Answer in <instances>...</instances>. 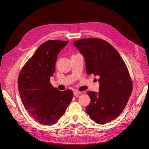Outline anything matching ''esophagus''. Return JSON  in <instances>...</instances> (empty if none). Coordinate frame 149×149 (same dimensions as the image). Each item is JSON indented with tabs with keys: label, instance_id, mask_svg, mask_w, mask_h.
<instances>
[{
	"label": "esophagus",
	"instance_id": "34e87169",
	"mask_svg": "<svg viewBox=\"0 0 149 149\" xmlns=\"http://www.w3.org/2000/svg\"><path fill=\"white\" fill-rule=\"evenodd\" d=\"M81 92H79V91H74V96L77 97V96L81 94Z\"/></svg>",
	"mask_w": 149,
	"mask_h": 149
}]
</instances>
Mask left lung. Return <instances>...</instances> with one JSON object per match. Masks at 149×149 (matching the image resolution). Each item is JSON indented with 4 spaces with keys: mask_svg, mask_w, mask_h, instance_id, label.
<instances>
[{
    "mask_svg": "<svg viewBox=\"0 0 149 149\" xmlns=\"http://www.w3.org/2000/svg\"><path fill=\"white\" fill-rule=\"evenodd\" d=\"M74 45L84 58L86 73L100 76L99 92H87L91 103L86 111L98 124L111 122L124 110L132 91L127 66L116 49L102 39L84 38Z\"/></svg>",
    "mask_w": 149,
    "mask_h": 149,
    "instance_id": "left-lung-1",
    "label": "left lung"
}]
</instances>
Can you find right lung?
<instances>
[{
  "mask_svg": "<svg viewBox=\"0 0 149 149\" xmlns=\"http://www.w3.org/2000/svg\"><path fill=\"white\" fill-rule=\"evenodd\" d=\"M69 41L48 40L38 47L20 72L19 94L32 118L44 125L56 124L73 98V92L60 91L50 83L60 51Z\"/></svg>",
  "mask_w": 149,
  "mask_h": 149,
  "instance_id": "1",
  "label": "right lung"
}]
</instances>
